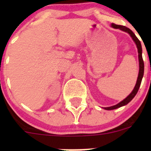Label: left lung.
<instances>
[{"label":"left lung","mask_w":151,"mask_h":151,"mask_svg":"<svg viewBox=\"0 0 151 151\" xmlns=\"http://www.w3.org/2000/svg\"><path fill=\"white\" fill-rule=\"evenodd\" d=\"M112 27H113L114 28H118L121 29V30H123L125 32H127L130 34V36H132V38L133 39V40L134 41V42L136 43L137 47V50H138V56H139V74H138V77H137V83L136 85H135L134 88L132 91V92L124 100H123L122 101L119 103V104L115 105V106H109V107H104L105 109L106 110H112V109H117V108H119L121 106H124V105L127 104L128 103L130 102L132 99H133L134 97L136 96L137 93L138 92V90H139V86L141 85V82L142 80V77L143 74H144V61H143L142 59V46H141V43L140 41L137 39L136 36H135L134 33L132 32V30H130L129 28L126 26H123V25H116V24H112Z\"/></svg>","instance_id":"obj_1"}]
</instances>
